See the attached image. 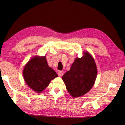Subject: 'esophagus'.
I'll return each mask as SVG.
<instances>
[{"label":"esophagus","instance_id":"34e87169","mask_svg":"<svg viewBox=\"0 0 125 125\" xmlns=\"http://www.w3.org/2000/svg\"><path fill=\"white\" fill-rule=\"evenodd\" d=\"M63 73H64V72H63V71H59L58 72V76L61 77V76H63Z\"/></svg>","mask_w":125,"mask_h":125}]
</instances>
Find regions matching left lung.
Listing matches in <instances>:
<instances>
[{"label": "left lung", "mask_w": 125, "mask_h": 125, "mask_svg": "<svg viewBox=\"0 0 125 125\" xmlns=\"http://www.w3.org/2000/svg\"><path fill=\"white\" fill-rule=\"evenodd\" d=\"M84 54L82 58H76L70 70L62 76L66 88L73 97H79L89 91L97 77L94 58L88 52Z\"/></svg>", "instance_id": "obj_1"}]
</instances>
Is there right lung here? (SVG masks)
<instances>
[{
  "instance_id": "1",
  "label": "right lung",
  "mask_w": 125,
  "mask_h": 125,
  "mask_svg": "<svg viewBox=\"0 0 125 125\" xmlns=\"http://www.w3.org/2000/svg\"><path fill=\"white\" fill-rule=\"evenodd\" d=\"M27 85L36 92H41L57 74L48 64L46 57L35 56L29 61L23 70Z\"/></svg>"
}]
</instances>
